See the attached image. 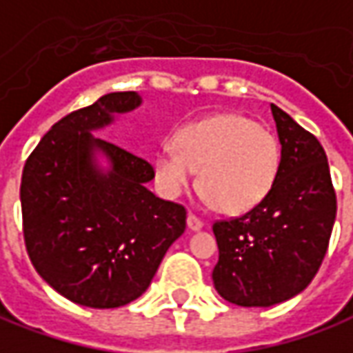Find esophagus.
<instances>
[{
  "instance_id": "obj_1",
  "label": "esophagus",
  "mask_w": 353,
  "mask_h": 353,
  "mask_svg": "<svg viewBox=\"0 0 353 353\" xmlns=\"http://www.w3.org/2000/svg\"><path fill=\"white\" fill-rule=\"evenodd\" d=\"M187 226H189L191 232H199L201 228L205 226V222H203L201 218H196L195 214H189V216H187Z\"/></svg>"
}]
</instances>
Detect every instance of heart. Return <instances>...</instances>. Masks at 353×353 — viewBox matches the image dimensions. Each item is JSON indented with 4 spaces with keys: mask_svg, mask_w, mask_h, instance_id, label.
I'll list each match as a JSON object with an SVG mask.
<instances>
[{
    "mask_svg": "<svg viewBox=\"0 0 353 353\" xmlns=\"http://www.w3.org/2000/svg\"><path fill=\"white\" fill-rule=\"evenodd\" d=\"M282 164L278 137L241 114H216L179 127L174 143L158 146L154 176L168 196H179L195 181L210 203L236 214L257 207L270 193Z\"/></svg>",
    "mask_w": 353,
    "mask_h": 353,
    "instance_id": "1",
    "label": "heart"
}]
</instances>
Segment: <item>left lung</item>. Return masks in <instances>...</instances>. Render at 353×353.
I'll list each match as a JSON object with an SVG mask.
<instances>
[{
    "instance_id": "1",
    "label": "left lung",
    "mask_w": 353,
    "mask_h": 353,
    "mask_svg": "<svg viewBox=\"0 0 353 353\" xmlns=\"http://www.w3.org/2000/svg\"><path fill=\"white\" fill-rule=\"evenodd\" d=\"M270 110L282 145L276 181L243 216L212 226L214 288L241 307H270L303 292L325 259L336 218L325 148L284 110Z\"/></svg>"
}]
</instances>
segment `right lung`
I'll use <instances>...</instances> for the list:
<instances>
[{"instance_id":"1","label":"right lung","mask_w":353,"mask_h":353,"mask_svg":"<svg viewBox=\"0 0 353 353\" xmlns=\"http://www.w3.org/2000/svg\"><path fill=\"white\" fill-rule=\"evenodd\" d=\"M141 102L137 92H110L67 114L23 170L28 257L57 294L85 307H121L143 296L168 247L185 232V208L146 189L152 166L90 133ZM96 152L110 170L97 166Z\"/></svg>"}]
</instances>
